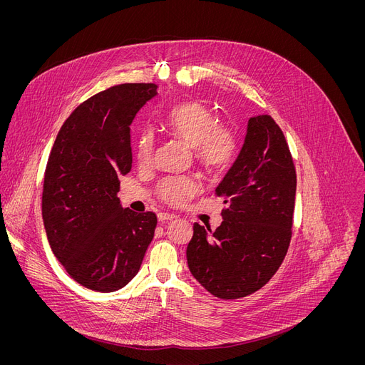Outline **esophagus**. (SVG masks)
<instances>
[{"instance_id": "esophagus-1", "label": "esophagus", "mask_w": 365, "mask_h": 365, "mask_svg": "<svg viewBox=\"0 0 365 365\" xmlns=\"http://www.w3.org/2000/svg\"><path fill=\"white\" fill-rule=\"evenodd\" d=\"M158 220H159V222L165 224V222L173 221V220H175V217H173V215H170V214H159V215H158Z\"/></svg>"}]
</instances>
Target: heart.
<instances>
[{
    "instance_id": "1",
    "label": "heart",
    "mask_w": 365,
    "mask_h": 365,
    "mask_svg": "<svg viewBox=\"0 0 365 365\" xmlns=\"http://www.w3.org/2000/svg\"><path fill=\"white\" fill-rule=\"evenodd\" d=\"M163 130L173 138L192 147L195 162L207 173L220 175L235 160L238 141L235 133L224 124H218L217 115L196 101L182 102L170 108L163 120ZM155 137L151 131H143L137 140V160L141 166H148L155 153ZM200 183L189 176H170L159 182V197L172 206H180L197 195Z\"/></svg>"
}]
</instances>
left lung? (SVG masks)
<instances>
[{
    "mask_svg": "<svg viewBox=\"0 0 365 365\" xmlns=\"http://www.w3.org/2000/svg\"><path fill=\"white\" fill-rule=\"evenodd\" d=\"M217 195L227 205L224 221L215 231L193 224L187 266L215 297L240 299L274 276L292 240L296 169L270 115L248 120L244 145Z\"/></svg>",
    "mask_w": 365,
    "mask_h": 365,
    "instance_id": "left-lung-1",
    "label": "left lung"
}]
</instances>
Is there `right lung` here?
Here are the masks:
<instances>
[{"mask_svg":"<svg viewBox=\"0 0 365 365\" xmlns=\"http://www.w3.org/2000/svg\"><path fill=\"white\" fill-rule=\"evenodd\" d=\"M154 83L102 91L68 117L51 147L41 214L51 251L68 274L95 292H115L140 270L158 217L121 206L120 176L131 170L130 125Z\"/></svg>","mask_w":365,"mask_h":365,"instance_id":"obj_1","label":"right lung"}]
</instances>
